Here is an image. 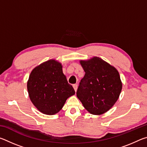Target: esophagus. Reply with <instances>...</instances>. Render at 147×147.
<instances>
[{"label":"esophagus","mask_w":147,"mask_h":147,"mask_svg":"<svg viewBox=\"0 0 147 147\" xmlns=\"http://www.w3.org/2000/svg\"><path fill=\"white\" fill-rule=\"evenodd\" d=\"M73 88L74 89V91H77V89H78V85H77V84H74V85H73Z\"/></svg>","instance_id":"esophagus-1"}]
</instances>
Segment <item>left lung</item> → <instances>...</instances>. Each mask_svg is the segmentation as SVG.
<instances>
[{"label":"left lung","instance_id":"8db88e82","mask_svg":"<svg viewBox=\"0 0 147 147\" xmlns=\"http://www.w3.org/2000/svg\"><path fill=\"white\" fill-rule=\"evenodd\" d=\"M85 71L76 96L85 109L93 115H102L117 101L123 88L115 67L98 57L80 61Z\"/></svg>","mask_w":147,"mask_h":147}]
</instances>
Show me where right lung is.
<instances>
[{"instance_id":"add662e5","label":"right lung","mask_w":147,"mask_h":147,"mask_svg":"<svg viewBox=\"0 0 147 147\" xmlns=\"http://www.w3.org/2000/svg\"><path fill=\"white\" fill-rule=\"evenodd\" d=\"M62 65L49 59L32 71L27 82L30 99L42 113L54 115L63 108L69 97L75 94L63 73Z\"/></svg>"}]
</instances>
